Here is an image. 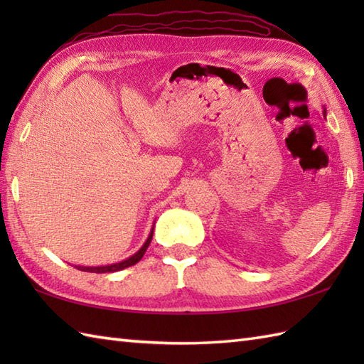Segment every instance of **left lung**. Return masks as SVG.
<instances>
[{
	"instance_id": "left-lung-1",
	"label": "left lung",
	"mask_w": 364,
	"mask_h": 364,
	"mask_svg": "<svg viewBox=\"0 0 364 364\" xmlns=\"http://www.w3.org/2000/svg\"><path fill=\"white\" fill-rule=\"evenodd\" d=\"M323 115H326V111H323Z\"/></svg>"
}]
</instances>
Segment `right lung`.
<instances>
[{
    "label": "right lung",
    "mask_w": 364,
    "mask_h": 364,
    "mask_svg": "<svg viewBox=\"0 0 364 364\" xmlns=\"http://www.w3.org/2000/svg\"><path fill=\"white\" fill-rule=\"evenodd\" d=\"M151 237H153V228H151L149 237H146V241L144 242V245L141 247V249H139L134 255H131L129 258L123 259V261H120V262H114V264H107V266H92V267H89V266H76V269L82 270V272L106 274V272H117V270H122V269L129 267V266H134L136 262H139V261L142 259L144 253L146 252V249H149V245H150V242H151Z\"/></svg>",
    "instance_id": "add662e5"
}]
</instances>
